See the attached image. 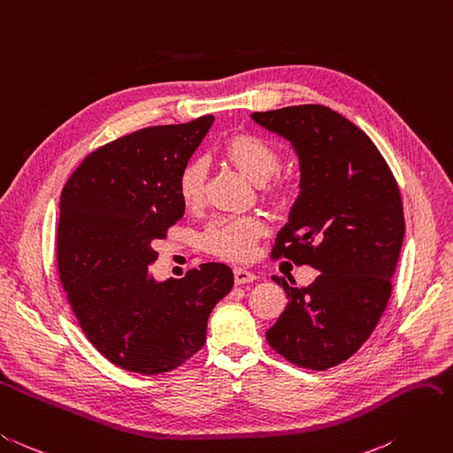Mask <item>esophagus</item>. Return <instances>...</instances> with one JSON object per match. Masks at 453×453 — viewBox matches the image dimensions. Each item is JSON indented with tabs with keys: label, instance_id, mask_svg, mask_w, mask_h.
Masks as SVG:
<instances>
[{
	"label": "esophagus",
	"instance_id": "esophagus-1",
	"mask_svg": "<svg viewBox=\"0 0 453 453\" xmlns=\"http://www.w3.org/2000/svg\"><path fill=\"white\" fill-rule=\"evenodd\" d=\"M257 276L251 273V271H248V268H242V266H236L234 268V282L238 284V286H242V284H250V282H253Z\"/></svg>",
	"mask_w": 453,
	"mask_h": 453
}]
</instances>
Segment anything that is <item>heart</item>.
I'll return each mask as SVG.
<instances>
[{"mask_svg":"<svg viewBox=\"0 0 453 453\" xmlns=\"http://www.w3.org/2000/svg\"><path fill=\"white\" fill-rule=\"evenodd\" d=\"M223 152L228 160L251 180L263 182L271 179L282 162L278 149L265 137L255 133H236L225 141ZM177 188L187 205H198L205 190V164L200 157H192L182 165ZM265 232V223L255 215L221 217L203 230V248L223 259L242 261L253 251L257 238Z\"/></svg>","mask_w":453,"mask_h":453,"instance_id":"b5f03b06","label":"heart"}]
</instances>
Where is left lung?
<instances>
[{"label": "left lung", "mask_w": 453, "mask_h": 453, "mask_svg": "<svg viewBox=\"0 0 453 453\" xmlns=\"http://www.w3.org/2000/svg\"><path fill=\"white\" fill-rule=\"evenodd\" d=\"M251 118L299 156V196L273 257L320 271L307 288L273 276L289 301L266 341L291 364L327 370L350 358L385 312L406 228L400 190L373 141L332 108L286 106Z\"/></svg>", "instance_id": "left-lung-1"}]
</instances>
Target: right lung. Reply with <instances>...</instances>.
Masks as SVG:
<instances>
[{
  "label": "right lung",
  "instance_id": "right-lung-1",
  "mask_svg": "<svg viewBox=\"0 0 453 453\" xmlns=\"http://www.w3.org/2000/svg\"><path fill=\"white\" fill-rule=\"evenodd\" d=\"M213 116L129 133L91 152L60 194L57 265L91 345L118 368L157 375L205 343L207 318L234 286L223 263L157 282L156 240L185 215L177 179Z\"/></svg>",
  "mask_w": 453,
  "mask_h": 453
}]
</instances>
